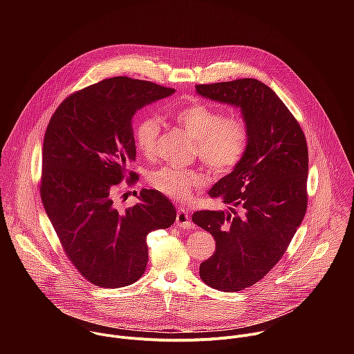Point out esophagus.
<instances>
[{
    "mask_svg": "<svg viewBox=\"0 0 354 354\" xmlns=\"http://www.w3.org/2000/svg\"><path fill=\"white\" fill-rule=\"evenodd\" d=\"M176 225L180 228H190L192 223H190V217L189 213L183 209H179L176 213Z\"/></svg>",
    "mask_w": 354,
    "mask_h": 354,
    "instance_id": "obj_1",
    "label": "esophagus"
}]
</instances>
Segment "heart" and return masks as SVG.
<instances>
[{
  "label": "heart",
  "mask_w": 354,
  "mask_h": 354,
  "mask_svg": "<svg viewBox=\"0 0 354 354\" xmlns=\"http://www.w3.org/2000/svg\"><path fill=\"white\" fill-rule=\"evenodd\" d=\"M172 119L194 140V153L214 175L225 176L235 171L246 156L250 141L248 122L238 115H223L218 109L192 102L172 111ZM161 134V120L144 116L134 127V142L145 157H154ZM149 183L158 192L187 201L193 192L203 187L209 178L198 169L162 167L149 174Z\"/></svg>",
  "instance_id": "obj_1"
}]
</instances>
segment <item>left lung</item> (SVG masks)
Returning a JSON list of instances; mask_svg holds the SVG:
<instances>
[{
  "instance_id": "left-lung-1",
  "label": "left lung",
  "mask_w": 354,
  "mask_h": 354,
  "mask_svg": "<svg viewBox=\"0 0 354 354\" xmlns=\"http://www.w3.org/2000/svg\"><path fill=\"white\" fill-rule=\"evenodd\" d=\"M197 93L242 109L249 124L246 156L210 190L230 212L200 210L192 221L216 239L200 277L220 291H241L281 259L308 206V147L299 123L255 78L197 84Z\"/></svg>"
}]
</instances>
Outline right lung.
Here are the masks:
<instances>
[{
	"mask_svg": "<svg viewBox=\"0 0 354 354\" xmlns=\"http://www.w3.org/2000/svg\"><path fill=\"white\" fill-rule=\"evenodd\" d=\"M174 91L129 77L106 78L68 95L47 124L40 197L68 261L95 286L137 281L148 262L147 235L176 218L169 198L157 190L142 189L138 203L124 212L113 203L122 185L138 182L127 169L136 160L134 113Z\"/></svg>",
	"mask_w": 354,
	"mask_h": 354,
	"instance_id": "add662e5",
	"label": "right lung"
}]
</instances>
